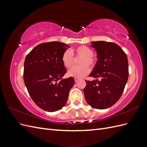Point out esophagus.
I'll return each instance as SVG.
<instances>
[{
	"label": "esophagus",
	"instance_id": "esophagus-1",
	"mask_svg": "<svg viewBox=\"0 0 147 147\" xmlns=\"http://www.w3.org/2000/svg\"><path fill=\"white\" fill-rule=\"evenodd\" d=\"M74 80H75V82H77L79 80V78L75 77V78H74Z\"/></svg>",
	"mask_w": 147,
	"mask_h": 147
}]
</instances>
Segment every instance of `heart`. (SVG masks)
<instances>
[{
	"mask_svg": "<svg viewBox=\"0 0 147 147\" xmlns=\"http://www.w3.org/2000/svg\"><path fill=\"white\" fill-rule=\"evenodd\" d=\"M94 52L92 49L86 46H79L70 51H65L62 55L61 61L65 68H70L74 63V57H80L78 60L79 66L74 67L69 70L67 74L69 76L76 78H82L90 72V68L94 67L96 61L93 58Z\"/></svg>",
	"mask_w": 147,
	"mask_h": 147,
	"instance_id": "1",
	"label": "heart"
}]
</instances>
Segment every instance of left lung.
I'll return each mask as SVG.
<instances>
[{
    "instance_id": "8db88e82",
    "label": "left lung",
    "mask_w": 147,
    "mask_h": 147,
    "mask_svg": "<svg viewBox=\"0 0 147 147\" xmlns=\"http://www.w3.org/2000/svg\"><path fill=\"white\" fill-rule=\"evenodd\" d=\"M97 51V61L86 80L84 88L87 103L97 109H106L121 97L127 83L129 70L127 55L117 44L105 41L91 42Z\"/></svg>"
}]
</instances>
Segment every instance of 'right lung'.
<instances>
[{"label":"right lung","mask_w":147,"mask_h":147,"mask_svg":"<svg viewBox=\"0 0 147 147\" xmlns=\"http://www.w3.org/2000/svg\"><path fill=\"white\" fill-rule=\"evenodd\" d=\"M69 46L59 42L39 44L26 56L24 81L31 98L40 108L53 112L63 108L74 78L61 80L67 70L61 61Z\"/></svg>","instance_id":"right-lung-1"}]
</instances>
